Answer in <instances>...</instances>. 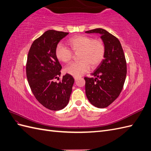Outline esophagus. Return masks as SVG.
Here are the masks:
<instances>
[{"mask_svg":"<svg viewBox=\"0 0 151 151\" xmlns=\"http://www.w3.org/2000/svg\"><path fill=\"white\" fill-rule=\"evenodd\" d=\"M78 78H79V76H74V78H75V81H76V80H78Z\"/></svg>","mask_w":151,"mask_h":151,"instance_id":"1","label":"esophagus"}]
</instances>
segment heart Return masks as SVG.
I'll return each instance as SVG.
<instances>
[{"label":"heart","mask_w":151,"mask_h":151,"mask_svg":"<svg viewBox=\"0 0 151 151\" xmlns=\"http://www.w3.org/2000/svg\"><path fill=\"white\" fill-rule=\"evenodd\" d=\"M68 47L59 44L55 50V55L59 61L69 63L73 58V52L78 53L79 62L72 63L65 68V72L73 76H80L88 71L90 68L95 69L104 58L106 45L101 39L91 37L77 35L67 41Z\"/></svg>","instance_id":"obj_1"}]
</instances>
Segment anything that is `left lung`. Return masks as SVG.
Masks as SVG:
<instances>
[{
  "label": "left lung",
  "instance_id": "1",
  "mask_svg": "<svg viewBox=\"0 0 151 151\" xmlns=\"http://www.w3.org/2000/svg\"><path fill=\"white\" fill-rule=\"evenodd\" d=\"M99 33L106 45L104 59L91 73L86 76V94L93 106L105 108L117 99L122 91L127 75V63L118 38L101 28L86 31Z\"/></svg>",
  "mask_w": 151,
  "mask_h": 151
}]
</instances>
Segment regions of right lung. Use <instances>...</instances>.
<instances>
[{
    "label": "right lung",
    "instance_id": "obj_1",
    "mask_svg": "<svg viewBox=\"0 0 151 151\" xmlns=\"http://www.w3.org/2000/svg\"><path fill=\"white\" fill-rule=\"evenodd\" d=\"M69 33L48 30L35 40L28 52L26 76L31 91L44 107L59 111L67 106L75 80L69 74L59 80L62 66L55 50L60 40Z\"/></svg>",
    "mask_w": 151,
    "mask_h": 151
}]
</instances>
